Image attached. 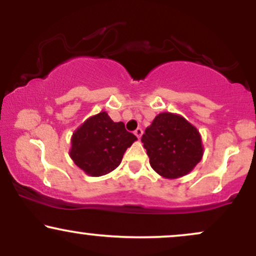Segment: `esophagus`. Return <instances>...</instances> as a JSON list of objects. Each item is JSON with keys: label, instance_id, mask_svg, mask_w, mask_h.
Returning <instances> with one entry per match:
<instances>
[{"label": "esophagus", "instance_id": "1", "mask_svg": "<svg viewBox=\"0 0 256 256\" xmlns=\"http://www.w3.org/2000/svg\"><path fill=\"white\" fill-rule=\"evenodd\" d=\"M134 134H136V136L138 137V140H140V138L142 137V134H143V130L140 128H136V130H134Z\"/></svg>", "mask_w": 256, "mask_h": 256}]
</instances>
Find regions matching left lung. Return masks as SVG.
Returning a JSON list of instances; mask_svg holds the SVG:
<instances>
[{
  "label": "left lung",
  "instance_id": "1",
  "mask_svg": "<svg viewBox=\"0 0 256 256\" xmlns=\"http://www.w3.org/2000/svg\"><path fill=\"white\" fill-rule=\"evenodd\" d=\"M152 168L167 179L180 178L204 156L201 134L179 114L160 113L142 136Z\"/></svg>",
  "mask_w": 256,
  "mask_h": 256
}]
</instances>
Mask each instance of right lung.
<instances>
[{"label": "right lung", "instance_id": "right-lung-1", "mask_svg": "<svg viewBox=\"0 0 256 256\" xmlns=\"http://www.w3.org/2000/svg\"><path fill=\"white\" fill-rule=\"evenodd\" d=\"M134 140L137 137L126 131L124 122H114L107 112H100L73 132L70 156L88 176L101 177L120 165Z\"/></svg>", "mask_w": 256, "mask_h": 256}]
</instances>
